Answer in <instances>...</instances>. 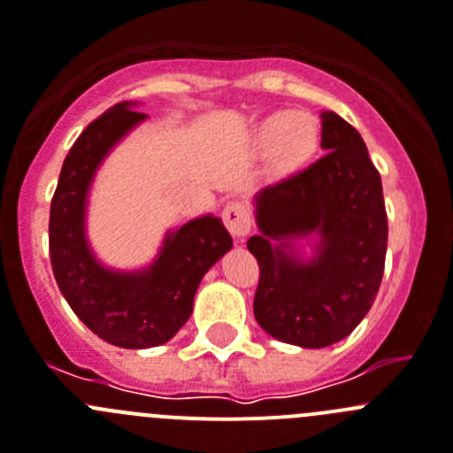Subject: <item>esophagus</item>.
<instances>
[{"mask_svg":"<svg viewBox=\"0 0 453 453\" xmlns=\"http://www.w3.org/2000/svg\"><path fill=\"white\" fill-rule=\"evenodd\" d=\"M223 223L234 239H243L252 226L250 210L241 201H230L223 207Z\"/></svg>","mask_w":453,"mask_h":453,"instance_id":"1","label":"esophagus"}]
</instances>
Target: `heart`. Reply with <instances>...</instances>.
Instances as JSON below:
<instances>
[{
  "instance_id": "b5f03b06",
  "label": "heart",
  "mask_w": 453,
  "mask_h": 453,
  "mask_svg": "<svg viewBox=\"0 0 453 453\" xmlns=\"http://www.w3.org/2000/svg\"><path fill=\"white\" fill-rule=\"evenodd\" d=\"M255 142L261 151L273 156L274 167L290 172L302 167L315 154L319 145V125L308 113L279 111L257 127Z\"/></svg>"
}]
</instances>
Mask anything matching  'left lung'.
Here are the masks:
<instances>
[{
	"instance_id": "obj_1",
	"label": "left lung",
	"mask_w": 453,
	"mask_h": 453,
	"mask_svg": "<svg viewBox=\"0 0 453 453\" xmlns=\"http://www.w3.org/2000/svg\"><path fill=\"white\" fill-rule=\"evenodd\" d=\"M326 154L255 196L259 234L248 250L259 264L255 317L268 335L303 349L344 340L373 306L387 257L382 180L355 127L322 113ZM320 234L311 262L292 246Z\"/></svg>"
}]
</instances>
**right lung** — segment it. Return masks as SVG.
I'll list each match as a JSON object with an SVG mask.
<instances>
[{"mask_svg":"<svg viewBox=\"0 0 453 453\" xmlns=\"http://www.w3.org/2000/svg\"><path fill=\"white\" fill-rule=\"evenodd\" d=\"M131 107L120 103L96 118L66 154L50 201L49 252L60 293L100 340L150 349L188 322L203 274L230 250L232 236L207 214L167 232L158 259L141 273H116L93 257L84 236L87 194L109 150L147 118Z\"/></svg>","mask_w":453,"mask_h":453,"instance_id":"add662e5","label":"right lung"}]
</instances>
